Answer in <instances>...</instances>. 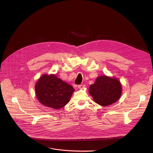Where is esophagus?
I'll use <instances>...</instances> for the list:
<instances>
[{"instance_id":"34e87169","label":"esophagus","mask_w":153,"mask_h":153,"mask_svg":"<svg viewBox=\"0 0 153 153\" xmlns=\"http://www.w3.org/2000/svg\"><path fill=\"white\" fill-rule=\"evenodd\" d=\"M85 85H79L78 86V88H79V89H83L85 88Z\"/></svg>"}]
</instances>
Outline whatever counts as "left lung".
I'll return each mask as SVG.
<instances>
[{
  "label": "left lung",
  "mask_w": 153,
  "mask_h": 153,
  "mask_svg": "<svg viewBox=\"0 0 153 153\" xmlns=\"http://www.w3.org/2000/svg\"><path fill=\"white\" fill-rule=\"evenodd\" d=\"M122 91V84L118 79L106 75L97 77L89 88V93L93 100L103 106L110 105L119 100Z\"/></svg>",
  "instance_id": "8db88e82"
}]
</instances>
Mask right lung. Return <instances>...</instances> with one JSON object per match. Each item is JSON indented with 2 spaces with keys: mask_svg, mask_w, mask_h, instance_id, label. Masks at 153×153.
I'll return each mask as SVG.
<instances>
[{
  "mask_svg": "<svg viewBox=\"0 0 153 153\" xmlns=\"http://www.w3.org/2000/svg\"><path fill=\"white\" fill-rule=\"evenodd\" d=\"M35 91L36 97L41 104L57 110L70 102L74 89L56 75L44 74L37 81Z\"/></svg>",
  "mask_w": 153,
  "mask_h": 153,
  "instance_id": "add662e5",
  "label": "right lung"
}]
</instances>
